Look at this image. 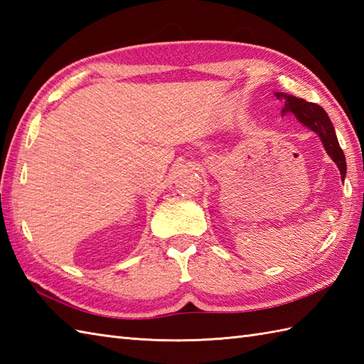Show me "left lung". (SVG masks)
Masks as SVG:
<instances>
[{"mask_svg":"<svg viewBox=\"0 0 364 364\" xmlns=\"http://www.w3.org/2000/svg\"><path fill=\"white\" fill-rule=\"evenodd\" d=\"M277 97L284 98L283 114L292 112L300 120V123H304L305 127L314 131V133L321 137L323 146H326V150L330 154V158L336 162V166L339 167V172H341V178L344 180L346 170H347L346 168V158H344L341 146H339L335 128H333V125H331L327 112L323 111L319 105L308 103L304 98H297L292 95H283V94H277Z\"/></svg>","mask_w":364,"mask_h":364,"instance_id":"obj_1","label":"left lung"}]
</instances>
